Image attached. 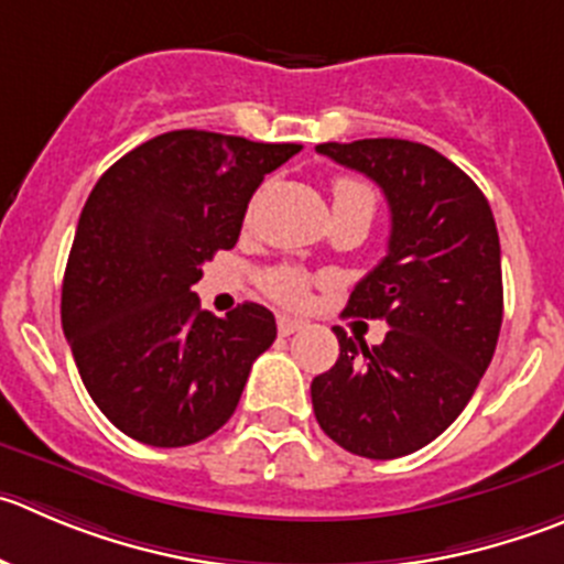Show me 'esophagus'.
Here are the masks:
<instances>
[{
  "label": "esophagus",
  "mask_w": 564,
  "mask_h": 564,
  "mask_svg": "<svg viewBox=\"0 0 564 564\" xmlns=\"http://www.w3.org/2000/svg\"><path fill=\"white\" fill-rule=\"evenodd\" d=\"M302 326H304V321L302 318H291V315H279V321H276V329H279V335H282V337L293 335V332H299Z\"/></svg>",
  "instance_id": "obj_1"
}]
</instances>
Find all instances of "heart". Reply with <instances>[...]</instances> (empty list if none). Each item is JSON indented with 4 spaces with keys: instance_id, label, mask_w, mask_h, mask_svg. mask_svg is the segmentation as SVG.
<instances>
[{
    "instance_id": "b5f03b06",
    "label": "heart",
    "mask_w": 564,
    "mask_h": 564,
    "mask_svg": "<svg viewBox=\"0 0 564 564\" xmlns=\"http://www.w3.org/2000/svg\"><path fill=\"white\" fill-rule=\"evenodd\" d=\"M335 193V205H354L362 207L373 216V207H377V193L368 182L357 180V176H340L332 187ZM262 285L271 293L276 302L282 304H302L304 296H307V279H304L302 271L291 265H279L271 268V271L262 276Z\"/></svg>"
}]
</instances>
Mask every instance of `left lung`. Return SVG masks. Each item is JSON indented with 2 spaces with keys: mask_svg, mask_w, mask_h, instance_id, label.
Returning <instances> with one entry per match:
<instances>
[{
  "mask_svg": "<svg viewBox=\"0 0 564 564\" xmlns=\"http://www.w3.org/2000/svg\"><path fill=\"white\" fill-rule=\"evenodd\" d=\"M315 152L377 182L390 207L388 254L346 304L388 335L368 348L335 326L340 357L310 388L315 421L357 457H406L457 421L496 351V218L476 182L423 143L366 138Z\"/></svg>",
  "mask_w": 564,
  "mask_h": 564,
  "instance_id": "8db88e82",
  "label": "left lung"
}]
</instances>
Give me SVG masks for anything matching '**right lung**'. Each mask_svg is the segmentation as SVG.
<instances>
[{
	"mask_svg": "<svg viewBox=\"0 0 564 564\" xmlns=\"http://www.w3.org/2000/svg\"><path fill=\"white\" fill-rule=\"evenodd\" d=\"M296 152L299 143L174 130L124 154L90 191L61 318L85 390L127 437L180 448L232 417L276 321L254 302L216 318L191 288L216 251L238 243L265 174Z\"/></svg>",
	"mask_w": 564,
	"mask_h": 564,
	"instance_id": "add662e5",
	"label": "right lung"
}]
</instances>
